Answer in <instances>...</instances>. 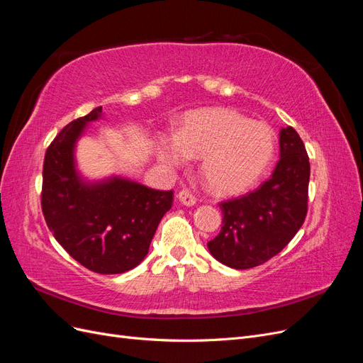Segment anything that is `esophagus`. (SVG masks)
Wrapping results in <instances>:
<instances>
[{"mask_svg":"<svg viewBox=\"0 0 363 363\" xmlns=\"http://www.w3.org/2000/svg\"><path fill=\"white\" fill-rule=\"evenodd\" d=\"M177 199L183 206H194L196 203L195 196L188 191V189H183L177 194Z\"/></svg>","mask_w":363,"mask_h":363,"instance_id":"obj_1","label":"esophagus"}]
</instances>
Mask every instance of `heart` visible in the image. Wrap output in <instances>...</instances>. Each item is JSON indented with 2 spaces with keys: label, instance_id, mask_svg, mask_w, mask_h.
<instances>
[{
  "label": "heart",
  "instance_id": "obj_1",
  "mask_svg": "<svg viewBox=\"0 0 363 363\" xmlns=\"http://www.w3.org/2000/svg\"><path fill=\"white\" fill-rule=\"evenodd\" d=\"M274 151L269 125L225 107L189 113L175 138H160L156 144L157 157L169 168L201 159V179L218 195L250 189L268 169Z\"/></svg>",
  "mask_w": 363,
  "mask_h": 363
}]
</instances>
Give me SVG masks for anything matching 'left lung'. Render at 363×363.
<instances>
[{
	"label": "left lung",
	"instance_id": "obj_1",
	"mask_svg": "<svg viewBox=\"0 0 363 363\" xmlns=\"http://www.w3.org/2000/svg\"><path fill=\"white\" fill-rule=\"evenodd\" d=\"M311 164L298 133L280 130V159L256 191L219 204L223 227L207 242L211 255L235 269L265 263L286 247L307 213Z\"/></svg>",
	"mask_w": 363,
	"mask_h": 363
}]
</instances>
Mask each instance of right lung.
<instances>
[{"instance_id": "obj_1", "label": "right lung", "mask_w": 363, "mask_h": 363, "mask_svg": "<svg viewBox=\"0 0 363 363\" xmlns=\"http://www.w3.org/2000/svg\"><path fill=\"white\" fill-rule=\"evenodd\" d=\"M103 107L69 123L45 152L42 212L68 255L98 274L133 269L148 255L151 239L172 206V191H156L133 180L89 182L75 164L77 140L100 119Z\"/></svg>"}]
</instances>
